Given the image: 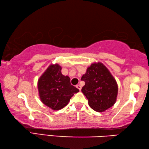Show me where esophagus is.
Wrapping results in <instances>:
<instances>
[{"instance_id": "34e87169", "label": "esophagus", "mask_w": 149, "mask_h": 149, "mask_svg": "<svg viewBox=\"0 0 149 149\" xmlns=\"http://www.w3.org/2000/svg\"><path fill=\"white\" fill-rule=\"evenodd\" d=\"M77 88L78 89H79L80 91L81 90V89H82V87H81V86H80V84H78V85H77Z\"/></svg>"}]
</instances>
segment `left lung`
Masks as SVG:
<instances>
[{"label":"left lung","mask_w":149,"mask_h":149,"mask_svg":"<svg viewBox=\"0 0 149 149\" xmlns=\"http://www.w3.org/2000/svg\"><path fill=\"white\" fill-rule=\"evenodd\" d=\"M81 80L85 82L82 92L92 109L103 112L114 105L118 94V85L110 71L102 63L91 65Z\"/></svg>","instance_id":"obj_1"}]
</instances>
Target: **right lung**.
<instances>
[{"label":"right lung","instance_id":"add662e5","mask_svg":"<svg viewBox=\"0 0 149 149\" xmlns=\"http://www.w3.org/2000/svg\"><path fill=\"white\" fill-rule=\"evenodd\" d=\"M40 100L44 105L55 111L66 106L73 95L79 90L70 84V78L61 73L58 64H52L38 81Z\"/></svg>","mask_w":149,"mask_h":149}]
</instances>
